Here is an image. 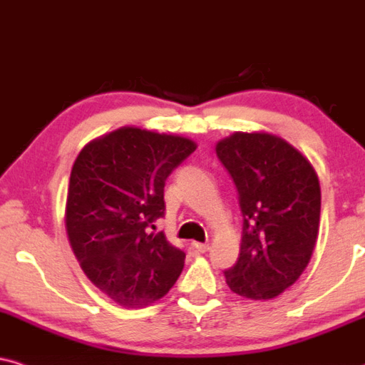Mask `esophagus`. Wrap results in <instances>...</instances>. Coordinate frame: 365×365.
I'll use <instances>...</instances> for the list:
<instances>
[{
	"label": "esophagus",
	"mask_w": 365,
	"mask_h": 365,
	"mask_svg": "<svg viewBox=\"0 0 365 365\" xmlns=\"http://www.w3.org/2000/svg\"><path fill=\"white\" fill-rule=\"evenodd\" d=\"M192 247L195 249L198 252H205L207 249H209V244H204V242H192Z\"/></svg>",
	"instance_id": "34e87169"
}]
</instances>
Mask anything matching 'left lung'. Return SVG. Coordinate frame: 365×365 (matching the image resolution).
Instances as JSON below:
<instances>
[{"label": "left lung", "mask_w": 365, "mask_h": 365, "mask_svg": "<svg viewBox=\"0 0 365 365\" xmlns=\"http://www.w3.org/2000/svg\"><path fill=\"white\" fill-rule=\"evenodd\" d=\"M217 156L236 183L242 212L241 252L224 271L239 297L271 299L310 262L320 224V182L297 148L267 133H234Z\"/></svg>", "instance_id": "left-lung-1"}]
</instances>
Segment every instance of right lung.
<instances>
[{
    "mask_svg": "<svg viewBox=\"0 0 365 365\" xmlns=\"http://www.w3.org/2000/svg\"><path fill=\"white\" fill-rule=\"evenodd\" d=\"M197 145L188 138L119 128L87 143L71 172L66 229L82 271L124 308L165 297L178 279L185 252L163 232L165 182Z\"/></svg>",
    "mask_w": 365,
    "mask_h": 365,
    "instance_id": "add662e5",
    "label": "right lung"
}]
</instances>
